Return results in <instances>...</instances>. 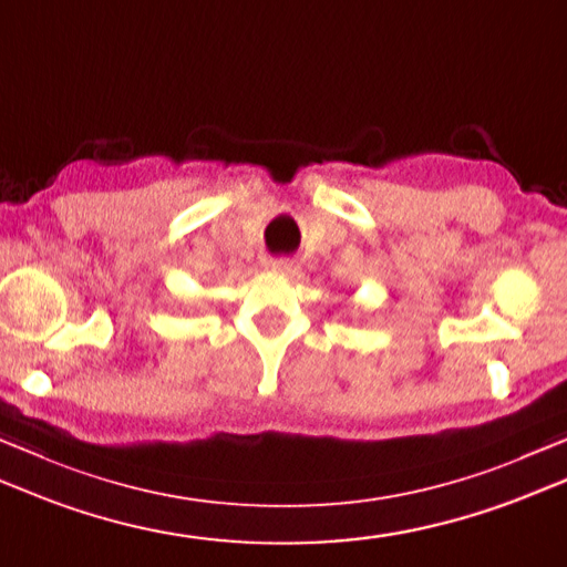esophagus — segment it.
<instances>
[{
    "instance_id": "34e87169",
    "label": "esophagus",
    "mask_w": 567,
    "mask_h": 567,
    "mask_svg": "<svg viewBox=\"0 0 567 567\" xmlns=\"http://www.w3.org/2000/svg\"><path fill=\"white\" fill-rule=\"evenodd\" d=\"M270 270L277 275H290L295 270V265L290 258H275L270 260Z\"/></svg>"
}]
</instances>
